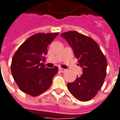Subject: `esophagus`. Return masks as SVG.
<instances>
[{"mask_svg":"<svg viewBox=\"0 0 120 120\" xmlns=\"http://www.w3.org/2000/svg\"><path fill=\"white\" fill-rule=\"evenodd\" d=\"M59 71H60L61 73H64V72H65L66 70H65V69H63V68H59Z\"/></svg>","mask_w":120,"mask_h":120,"instance_id":"34e87169","label":"esophagus"}]
</instances>
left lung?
Wrapping results in <instances>:
<instances>
[{
	"mask_svg": "<svg viewBox=\"0 0 120 120\" xmlns=\"http://www.w3.org/2000/svg\"><path fill=\"white\" fill-rule=\"evenodd\" d=\"M61 36L66 40L78 59L83 74L73 82L68 83L71 94L82 101L90 100L100 90L106 76L107 62L96 42L75 31Z\"/></svg>",
	"mask_w": 120,
	"mask_h": 120,
	"instance_id": "left-lung-1",
	"label": "left lung"
}]
</instances>
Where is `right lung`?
Here are the masks:
<instances>
[{"label":"right lung","mask_w":120,"mask_h":120,"mask_svg":"<svg viewBox=\"0 0 120 120\" xmlns=\"http://www.w3.org/2000/svg\"><path fill=\"white\" fill-rule=\"evenodd\" d=\"M58 33H37L27 38L13 56L11 70L13 79L22 92L38 96L49 88L56 66L47 68L41 61L47 53V46Z\"/></svg>","instance_id":"1"}]
</instances>
